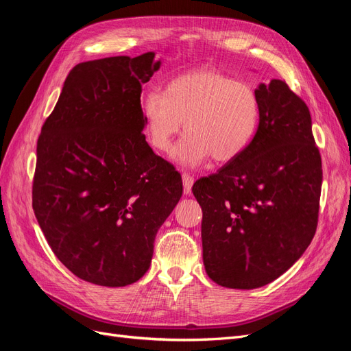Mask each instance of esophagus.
<instances>
[{
  "instance_id": "1",
  "label": "esophagus",
  "mask_w": 351,
  "mask_h": 351,
  "mask_svg": "<svg viewBox=\"0 0 351 351\" xmlns=\"http://www.w3.org/2000/svg\"><path fill=\"white\" fill-rule=\"evenodd\" d=\"M182 178H183L184 193H190V190H192V186H193V183H195V178H193L192 176H190V174H187V173H183Z\"/></svg>"
}]
</instances>
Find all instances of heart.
<instances>
[{"instance_id":"heart-1","label":"heart","mask_w":351,"mask_h":351,"mask_svg":"<svg viewBox=\"0 0 351 351\" xmlns=\"http://www.w3.org/2000/svg\"><path fill=\"white\" fill-rule=\"evenodd\" d=\"M142 111L147 139L161 154L171 152L184 123L186 136L176 156L195 167L209 156L226 164L246 151L258 132L261 101L250 83L204 67L180 74L164 93H147Z\"/></svg>"}]
</instances>
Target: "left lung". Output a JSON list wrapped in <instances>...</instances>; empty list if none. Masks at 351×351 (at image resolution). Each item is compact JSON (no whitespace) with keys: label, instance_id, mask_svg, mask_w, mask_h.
<instances>
[{"label":"left lung","instance_id":"left-lung-1","mask_svg":"<svg viewBox=\"0 0 351 351\" xmlns=\"http://www.w3.org/2000/svg\"><path fill=\"white\" fill-rule=\"evenodd\" d=\"M256 92L261 120L253 141L192 189L204 212L208 277L240 290L269 284L302 256L316 232L322 187L304 101L278 79Z\"/></svg>","mask_w":351,"mask_h":351}]
</instances>
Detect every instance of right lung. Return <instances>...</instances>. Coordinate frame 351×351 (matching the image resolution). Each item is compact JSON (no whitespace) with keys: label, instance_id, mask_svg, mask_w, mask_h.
Here are the masks:
<instances>
[{"label":"right lung","instance_id":"1","mask_svg":"<svg viewBox=\"0 0 351 351\" xmlns=\"http://www.w3.org/2000/svg\"><path fill=\"white\" fill-rule=\"evenodd\" d=\"M154 52L80 62L40 129L32 186L39 227L76 277L124 287L149 269L182 176L147 145L142 86Z\"/></svg>","mask_w":351,"mask_h":351}]
</instances>
